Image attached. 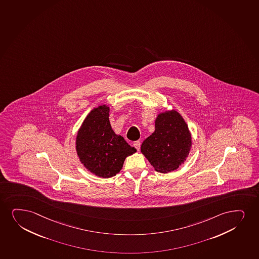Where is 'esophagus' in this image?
<instances>
[{
    "instance_id": "obj_1",
    "label": "esophagus",
    "mask_w": 259,
    "mask_h": 259,
    "mask_svg": "<svg viewBox=\"0 0 259 259\" xmlns=\"http://www.w3.org/2000/svg\"><path fill=\"white\" fill-rule=\"evenodd\" d=\"M134 147H135L138 151H140V149H141V142H140V141H135L134 143Z\"/></svg>"
}]
</instances>
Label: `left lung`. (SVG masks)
<instances>
[{
  "mask_svg": "<svg viewBox=\"0 0 259 259\" xmlns=\"http://www.w3.org/2000/svg\"><path fill=\"white\" fill-rule=\"evenodd\" d=\"M189 127L176 111L160 113L155 120L154 133L141 145V153L154 169L171 172L179 167L191 147Z\"/></svg>",
  "mask_w": 259,
  "mask_h": 259,
  "instance_id": "obj_1",
  "label": "left lung"
}]
</instances>
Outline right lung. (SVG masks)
<instances>
[{
	"mask_svg": "<svg viewBox=\"0 0 259 259\" xmlns=\"http://www.w3.org/2000/svg\"><path fill=\"white\" fill-rule=\"evenodd\" d=\"M77 152L83 166L96 176L109 178L121 170L125 158L136 152L116 135L109 121V107L100 106L87 115L77 136Z\"/></svg>",
	"mask_w": 259,
	"mask_h": 259,
	"instance_id": "obj_1",
	"label": "right lung"
}]
</instances>
